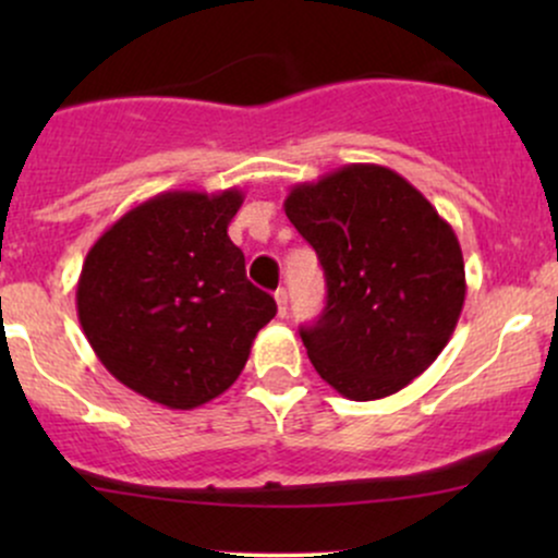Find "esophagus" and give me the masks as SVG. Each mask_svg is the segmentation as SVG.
Listing matches in <instances>:
<instances>
[{"label":"esophagus","instance_id":"esophagus-1","mask_svg":"<svg viewBox=\"0 0 558 558\" xmlns=\"http://www.w3.org/2000/svg\"><path fill=\"white\" fill-rule=\"evenodd\" d=\"M275 304H278V317H286V312H288V293H286V288H278V291H275Z\"/></svg>","mask_w":558,"mask_h":558}]
</instances>
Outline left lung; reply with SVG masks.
<instances>
[{
    "label": "left lung",
    "mask_w": 558,
    "mask_h": 558,
    "mask_svg": "<svg viewBox=\"0 0 558 558\" xmlns=\"http://www.w3.org/2000/svg\"><path fill=\"white\" fill-rule=\"evenodd\" d=\"M283 209L328 283L323 315L301 328L319 377L351 401L399 393L438 360L462 315L453 228L383 165H343L293 185Z\"/></svg>",
    "instance_id": "left-lung-1"
}]
</instances>
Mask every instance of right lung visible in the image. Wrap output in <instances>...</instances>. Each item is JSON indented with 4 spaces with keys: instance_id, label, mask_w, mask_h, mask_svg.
Returning a JSON list of instances; mask_svg holds the SVG:
<instances>
[{
    "instance_id": "add662e5",
    "label": "right lung",
    "mask_w": 558,
    "mask_h": 558,
    "mask_svg": "<svg viewBox=\"0 0 558 558\" xmlns=\"http://www.w3.org/2000/svg\"><path fill=\"white\" fill-rule=\"evenodd\" d=\"M239 189L165 191L114 220L88 248L75 291L94 354L123 386L168 409H196L233 386L275 317L246 280L228 226Z\"/></svg>"
}]
</instances>
